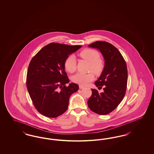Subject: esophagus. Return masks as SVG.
Wrapping results in <instances>:
<instances>
[{
  "label": "esophagus",
  "instance_id": "34e87169",
  "mask_svg": "<svg viewBox=\"0 0 154 154\" xmlns=\"http://www.w3.org/2000/svg\"><path fill=\"white\" fill-rule=\"evenodd\" d=\"M84 88V86H82V85H79V88L81 89H83Z\"/></svg>",
  "mask_w": 154,
  "mask_h": 154
}]
</instances>
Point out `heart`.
<instances>
[{"instance_id": "heart-1", "label": "heart", "mask_w": 154, "mask_h": 154, "mask_svg": "<svg viewBox=\"0 0 154 154\" xmlns=\"http://www.w3.org/2000/svg\"><path fill=\"white\" fill-rule=\"evenodd\" d=\"M79 55L86 60L90 62L89 70L93 71L96 75L102 73L105 67L103 59L99 58V53L91 48H85L79 53ZM64 66L66 70L69 73H73L76 69V59L73 55L68 57L66 58ZM95 75L92 72L88 73H78L72 77L74 82L80 84L81 85H87L89 82L94 80Z\"/></svg>"}]
</instances>
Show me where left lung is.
<instances>
[{"label":"left lung","mask_w":154,"mask_h":154,"mask_svg":"<svg viewBox=\"0 0 154 154\" xmlns=\"http://www.w3.org/2000/svg\"><path fill=\"white\" fill-rule=\"evenodd\" d=\"M98 49L105 60V67L95 84L103 87V92L99 93L92 89L88 106L93 112L106 115L115 110L122 100L126 93L128 82V70L124 58L117 48L106 42L97 41L88 45Z\"/></svg>","instance_id":"8db88e82"}]
</instances>
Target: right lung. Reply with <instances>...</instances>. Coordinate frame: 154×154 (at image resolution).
I'll return each instance as SVG.
<instances>
[{"label":"right lung","mask_w":154,"mask_h":154,"mask_svg":"<svg viewBox=\"0 0 154 154\" xmlns=\"http://www.w3.org/2000/svg\"><path fill=\"white\" fill-rule=\"evenodd\" d=\"M81 45L51 43L42 48L30 62L26 87L33 104L42 115L56 118L66 111L70 96L79 90V85L66 84L69 80L64 63L69 55Z\"/></svg>","instance_id":"add662e5"}]
</instances>
